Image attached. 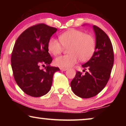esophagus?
<instances>
[{"label": "esophagus", "mask_w": 126, "mask_h": 126, "mask_svg": "<svg viewBox=\"0 0 126 126\" xmlns=\"http://www.w3.org/2000/svg\"><path fill=\"white\" fill-rule=\"evenodd\" d=\"M60 70H62V71H66L67 70V68H60Z\"/></svg>", "instance_id": "34e87169"}]
</instances>
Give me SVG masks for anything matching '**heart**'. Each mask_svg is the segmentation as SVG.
Returning <instances> with one entry per match:
<instances>
[{
  "instance_id": "heart-1",
  "label": "heart",
  "mask_w": 126,
  "mask_h": 126,
  "mask_svg": "<svg viewBox=\"0 0 126 126\" xmlns=\"http://www.w3.org/2000/svg\"><path fill=\"white\" fill-rule=\"evenodd\" d=\"M59 40L51 37L47 42V49L50 53L56 56L68 47V54L56 58L54 63L61 68L73 66L80 60L86 61L93 56L96 49V41L92 35L82 31L71 29L59 36Z\"/></svg>"
}]
</instances>
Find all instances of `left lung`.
Listing matches in <instances>:
<instances>
[{"mask_svg": "<svg viewBox=\"0 0 126 126\" xmlns=\"http://www.w3.org/2000/svg\"><path fill=\"white\" fill-rule=\"evenodd\" d=\"M96 36L95 51L90 60L82 66L87 70L85 75L77 71L70 82L74 94L79 97L87 99L97 95L106 87L112 69L114 55L109 37L104 31L93 26Z\"/></svg>", "mask_w": 126, "mask_h": 126, "instance_id": "left-lung-1", "label": "left lung"}]
</instances>
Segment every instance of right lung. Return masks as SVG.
Segmentation results:
<instances>
[{
	"label": "right lung",
	"mask_w": 126,
	"mask_h": 126,
	"mask_svg": "<svg viewBox=\"0 0 126 126\" xmlns=\"http://www.w3.org/2000/svg\"><path fill=\"white\" fill-rule=\"evenodd\" d=\"M57 30L44 23L29 27L17 38L11 54V67L16 84L25 94L41 97L49 92L58 67L50 66L52 58L47 42ZM45 70L40 66H44Z\"/></svg>",
	"instance_id": "obj_1"
}]
</instances>
